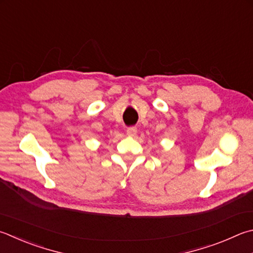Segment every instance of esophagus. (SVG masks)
<instances>
[{"label":"esophagus","mask_w":253,"mask_h":253,"mask_svg":"<svg viewBox=\"0 0 253 253\" xmlns=\"http://www.w3.org/2000/svg\"><path fill=\"white\" fill-rule=\"evenodd\" d=\"M126 134L130 137H134L137 134V128L136 127H128L126 129Z\"/></svg>","instance_id":"1"}]
</instances>
